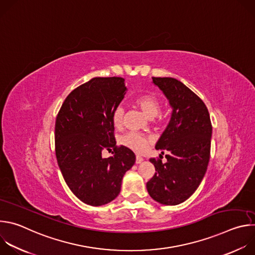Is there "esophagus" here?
<instances>
[{"label":"esophagus","instance_id":"34e87169","mask_svg":"<svg viewBox=\"0 0 255 255\" xmlns=\"http://www.w3.org/2000/svg\"><path fill=\"white\" fill-rule=\"evenodd\" d=\"M142 161H143V157H141V156L137 155V156H136V161H135V162L138 164V163H141Z\"/></svg>","mask_w":255,"mask_h":255}]
</instances>
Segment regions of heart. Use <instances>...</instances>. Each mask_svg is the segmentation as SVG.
<instances>
[{"label": "heart", "instance_id": "obj_1", "mask_svg": "<svg viewBox=\"0 0 255 255\" xmlns=\"http://www.w3.org/2000/svg\"><path fill=\"white\" fill-rule=\"evenodd\" d=\"M136 105L149 118L156 117L161 109L160 99L152 94H143L135 99ZM124 108L118 106L114 109L112 114V121L115 127H121L124 121ZM120 143L123 146L129 148L136 153H143L146 151L150 144V137L146 134L130 131L120 137Z\"/></svg>", "mask_w": 255, "mask_h": 255}]
</instances>
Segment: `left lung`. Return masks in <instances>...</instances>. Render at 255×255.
Segmentation results:
<instances>
[{"label": "left lung", "instance_id": "1", "mask_svg": "<svg viewBox=\"0 0 255 255\" xmlns=\"http://www.w3.org/2000/svg\"><path fill=\"white\" fill-rule=\"evenodd\" d=\"M172 108L166 129L155 148L166 162L150 158L155 173L147 181L150 197L168 206L188 200L198 189L210 159L212 124L204 102L187 86L172 78H152Z\"/></svg>", "mask_w": 255, "mask_h": 255}]
</instances>
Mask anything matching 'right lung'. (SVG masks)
I'll return each mask as SVG.
<instances>
[{
	"instance_id": "obj_1",
	"label": "right lung",
	"mask_w": 255,
	"mask_h": 255,
	"mask_svg": "<svg viewBox=\"0 0 255 255\" xmlns=\"http://www.w3.org/2000/svg\"><path fill=\"white\" fill-rule=\"evenodd\" d=\"M123 78H94L64 100L55 121V154L66 185L82 202L102 206L121 191L135 163L129 148L117 146L112 114L126 94ZM104 149L113 157L104 159Z\"/></svg>"
}]
</instances>
